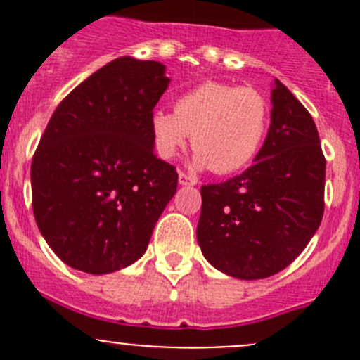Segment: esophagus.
<instances>
[{
	"instance_id": "obj_1",
	"label": "esophagus",
	"mask_w": 360,
	"mask_h": 360,
	"mask_svg": "<svg viewBox=\"0 0 360 360\" xmlns=\"http://www.w3.org/2000/svg\"><path fill=\"white\" fill-rule=\"evenodd\" d=\"M179 184L181 186H195L197 181H195L191 176H188L186 172H179Z\"/></svg>"
}]
</instances>
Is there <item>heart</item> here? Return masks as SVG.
I'll use <instances>...</instances> for the list:
<instances>
[{
    "instance_id": "b5f03b06",
    "label": "heart",
    "mask_w": 360,
    "mask_h": 360,
    "mask_svg": "<svg viewBox=\"0 0 360 360\" xmlns=\"http://www.w3.org/2000/svg\"><path fill=\"white\" fill-rule=\"evenodd\" d=\"M270 125V106L259 90L205 82L181 94L174 112L151 115V137L160 158L170 160L191 136L193 165L224 176L248 167L259 153Z\"/></svg>"
}]
</instances>
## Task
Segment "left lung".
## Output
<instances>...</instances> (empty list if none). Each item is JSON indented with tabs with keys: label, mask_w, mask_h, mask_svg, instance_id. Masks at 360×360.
Returning <instances> with one entry per match:
<instances>
[{
	"label": "left lung",
	"mask_w": 360,
	"mask_h": 360,
	"mask_svg": "<svg viewBox=\"0 0 360 360\" xmlns=\"http://www.w3.org/2000/svg\"><path fill=\"white\" fill-rule=\"evenodd\" d=\"M271 123L248 170L202 186L197 228L205 259L223 274L256 281L292 263L324 214L326 158L307 108L275 79Z\"/></svg>",
	"instance_id": "8db88e82"
}]
</instances>
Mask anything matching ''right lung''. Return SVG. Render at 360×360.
<instances>
[{
	"label": "right lung",
	"mask_w": 360,
	"mask_h": 360,
	"mask_svg": "<svg viewBox=\"0 0 360 360\" xmlns=\"http://www.w3.org/2000/svg\"><path fill=\"white\" fill-rule=\"evenodd\" d=\"M157 60L120 57L57 106L31 163L32 212L50 249L79 271L136 263L177 190L157 158L153 108L169 86Z\"/></svg>",
	"instance_id": "right-lung-1"
}]
</instances>
